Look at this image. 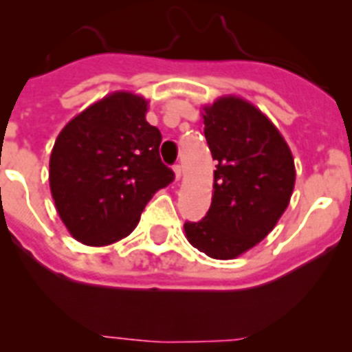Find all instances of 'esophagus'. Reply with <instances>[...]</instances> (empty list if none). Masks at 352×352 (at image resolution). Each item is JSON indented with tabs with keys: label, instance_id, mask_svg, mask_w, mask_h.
<instances>
[{
	"label": "esophagus",
	"instance_id": "esophagus-1",
	"mask_svg": "<svg viewBox=\"0 0 352 352\" xmlns=\"http://www.w3.org/2000/svg\"><path fill=\"white\" fill-rule=\"evenodd\" d=\"M173 172H175V179H177V180L182 179V166L175 165V166H173Z\"/></svg>",
	"mask_w": 352,
	"mask_h": 352
}]
</instances>
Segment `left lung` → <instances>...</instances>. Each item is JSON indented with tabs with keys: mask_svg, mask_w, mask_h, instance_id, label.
<instances>
[{
	"mask_svg": "<svg viewBox=\"0 0 352 352\" xmlns=\"http://www.w3.org/2000/svg\"><path fill=\"white\" fill-rule=\"evenodd\" d=\"M216 160L211 208L186 223L187 240L218 261L236 258L265 239L286 211L296 180L294 158L272 120L239 95L202 107Z\"/></svg>",
	"mask_w": 352,
	"mask_h": 352,
	"instance_id": "8db88e82",
	"label": "left lung"
}]
</instances>
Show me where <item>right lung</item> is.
<instances>
[{
	"mask_svg": "<svg viewBox=\"0 0 352 352\" xmlns=\"http://www.w3.org/2000/svg\"><path fill=\"white\" fill-rule=\"evenodd\" d=\"M150 100L117 90L74 116L56 138L49 186L74 240L105 247L129 235L144 206L175 173L160 160L162 134L146 120Z\"/></svg>",
	"mask_w": 352,
	"mask_h": 352,
	"instance_id": "right-lung-1",
	"label": "right lung"
}]
</instances>
